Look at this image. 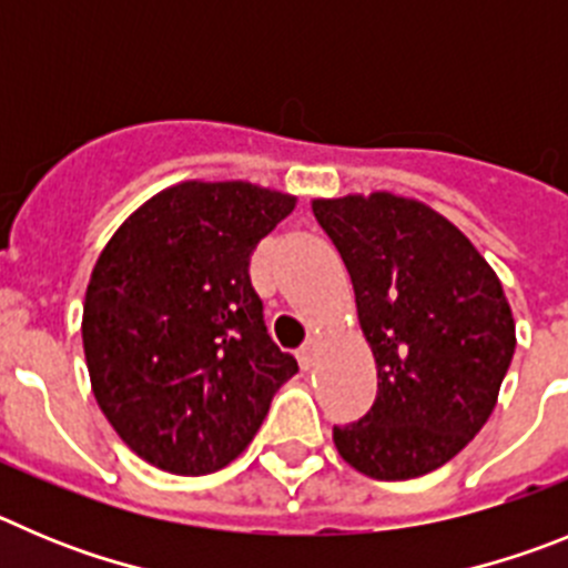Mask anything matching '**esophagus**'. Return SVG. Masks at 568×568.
I'll use <instances>...</instances> for the list:
<instances>
[{"label": "esophagus", "mask_w": 568, "mask_h": 568, "mask_svg": "<svg viewBox=\"0 0 568 568\" xmlns=\"http://www.w3.org/2000/svg\"><path fill=\"white\" fill-rule=\"evenodd\" d=\"M316 351H320V336L311 334L308 339L303 342V347H300V351H296V356H300V365H303L305 371H308V367H314V362H316Z\"/></svg>", "instance_id": "obj_1"}]
</instances>
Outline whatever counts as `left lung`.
Instances as JSON below:
<instances>
[{
    "label": "left lung",
    "instance_id": "left-lung-1",
    "mask_svg": "<svg viewBox=\"0 0 568 568\" xmlns=\"http://www.w3.org/2000/svg\"><path fill=\"white\" fill-rule=\"evenodd\" d=\"M356 294L376 359V402L334 424L339 456L379 481H407L458 456L487 424L515 354L500 280L447 217L376 192L314 201Z\"/></svg>",
    "mask_w": 568,
    "mask_h": 568
}]
</instances>
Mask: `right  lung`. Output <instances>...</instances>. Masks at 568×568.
Wrapping results in <instances>:
<instances>
[{"label": "right lung", "instance_id": "1", "mask_svg": "<svg viewBox=\"0 0 568 568\" xmlns=\"http://www.w3.org/2000/svg\"><path fill=\"white\" fill-rule=\"evenodd\" d=\"M294 203L243 181L178 183L101 252L81 320L87 371L106 422L158 469L226 467L300 371L268 336L248 277Z\"/></svg>", "mask_w": 568, "mask_h": 568}]
</instances>
